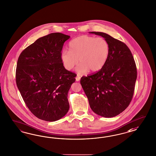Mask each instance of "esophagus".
Segmentation results:
<instances>
[{"label":"esophagus","instance_id":"esophagus-1","mask_svg":"<svg viewBox=\"0 0 156 156\" xmlns=\"http://www.w3.org/2000/svg\"><path fill=\"white\" fill-rule=\"evenodd\" d=\"M80 80V77L79 76H77L76 77V81H79Z\"/></svg>","mask_w":156,"mask_h":156}]
</instances>
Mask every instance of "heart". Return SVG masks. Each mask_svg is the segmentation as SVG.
Listing matches in <instances>:
<instances>
[{"mask_svg": "<svg viewBox=\"0 0 156 156\" xmlns=\"http://www.w3.org/2000/svg\"><path fill=\"white\" fill-rule=\"evenodd\" d=\"M110 46L108 42L101 37L81 35L70 41L69 50H63L61 59L66 69H73L79 62L77 68L79 74L90 70L96 72L101 70L108 60Z\"/></svg>", "mask_w": 156, "mask_h": 156, "instance_id": "b5f03b06", "label": "heart"}]
</instances>
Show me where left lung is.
Here are the masks:
<instances>
[{"label":"left lung","instance_id":"left-lung-1","mask_svg":"<svg viewBox=\"0 0 156 156\" xmlns=\"http://www.w3.org/2000/svg\"><path fill=\"white\" fill-rule=\"evenodd\" d=\"M100 35L110 46V53L101 70L81 78L80 83L90 108L96 114L112 118L119 115L130 103L137 77L136 62L125 43L106 33L90 32Z\"/></svg>","mask_w":156,"mask_h":156}]
</instances>
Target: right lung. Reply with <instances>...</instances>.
I'll use <instances>...</instances> for the list:
<instances>
[{"label":"right lung","instance_id":"add662e5","mask_svg":"<svg viewBox=\"0 0 156 156\" xmlns=\"http://www.w3.org/2000/svg\"><path fill=\"white\" fill-rule=\"evenodd\" d=\"M69 38L60 33L41 37L18 60L16 86L31 113L43 121L59 120L69 108L68 93L76 74L66 70L61 59L64 44Z\"/></svg>","mask_w":156,"mask_h":156}]
</instances>
